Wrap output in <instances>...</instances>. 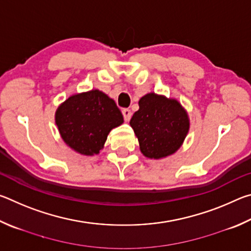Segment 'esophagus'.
<instances>
[{"mask_svg":"<svg viewBox=\"0 0 251 251\" xmlns=\"http://www.w3.org/2000/svg\"><path fill=\"white\" fill-rule=\"evenodd\" d=\"M122 114H123V116H124V120H125V122H128L129 120H130V117H131V112H130V109H128V108H124L122 110Z\"/></svg>","mask_w":251,"mask_h":251,"instance_id":"1","label":"esophagus"}]
</instances>
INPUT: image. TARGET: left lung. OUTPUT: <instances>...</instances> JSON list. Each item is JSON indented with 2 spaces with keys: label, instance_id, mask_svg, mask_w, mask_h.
I'll return each instance as SVG.
<instances>
[{
  "label": "left lung",
  "instance_id": "obj_1",
  "mask_svg": "<svg viewBox=\"0 0 251 251\" xmlns=\"http://www.w3.org/2000/svg\"><path fill=\"white\" fill-rule=\"evenodd\" d=\"M139 109L129 122L148 158H163L175 152L189 129L188 116L175 100L154 93L139 100Z\"/></svg>",
  "mask_w": 251,
  "mask_h": 251
}]
</instances>
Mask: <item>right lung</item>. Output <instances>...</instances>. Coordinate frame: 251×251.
<instances>
[{"mask_svg":"<svg viewBox=\"0 0 251 251\" xmlns=\"http://www.w3.org/2000/svg\"><path fill=\"white\" fill-rule=\"evenodd\" d=\"M55 121L64 142L83 155L99 154L109 131L124 122L115 101L97 90L69 97Z\"/></svg>","mask_w":251,"mask_h":251,"instance_id":"right-lung-1","label":"right lung"}]
</instances>
